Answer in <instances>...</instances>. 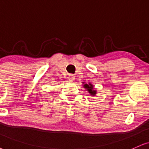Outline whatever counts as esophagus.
Instances as JSON below:
<instances>
[{
  "label": "esophagus",
  "mask_w": 149,
  "mask_h": 149,
  "mask_svg": "<svg viewBox=\"0 0 149 149\" xmlns=\"http://www.w3.org/2000/svg\"><path fill=\"white\" fill-rule=\"evenodd\" d=\"M68 79L69 81H73L75 79V77L74 76L73 74H70L69 77H68Z\"/></svg>",
  "instance_id": "34e87169"
}]
</instances>
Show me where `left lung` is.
<instances>
[{"label":"left lung","instance_id":"8db88e82","mask_svg":"<svg viewBox=\"0 0 149 149\" xmlns=\"http://www.w3.org/2000/svg\"><path fill=\"white\" fill-rule=\"evenodd\" d=\"M83 84H84V88L88 91V93L91 95V96L92 97L95 96V95L97 94V91H95V90L94 86H93L91 83L86 84L85 82H83Z\"/></svg>","mask_w":149,"mask_h":149}]
</instances>
